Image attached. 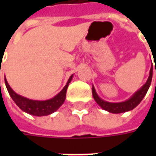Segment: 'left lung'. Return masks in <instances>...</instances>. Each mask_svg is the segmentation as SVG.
<instances>
[{"label": "left lung", "mask_w": 156, "mask_h": 156, "mask_svg": "<svg viewBox=\"0 0 156 156\" xmlns=\"http://www.w3.org/2000/svg\"><path fill=\"white\" fill-rule=\"evenodd\" d=\"M152 76H153V65H151V69L149 71V76L147 78L146 83L140 89H138L129 99L125 101H122V102H108V101H106L101 98H100L99 95L97 94L96 91H95V88L93 86L92 87V94H93L94 99L102 109L108 111L109 113L120 114V113H124V112L132 110L136 106H138V104L141 102L142 99L144 98V96L146 95L147 90L150 87V84H151Z\"/></svg>", "instance_id": "1"}]
</instances>
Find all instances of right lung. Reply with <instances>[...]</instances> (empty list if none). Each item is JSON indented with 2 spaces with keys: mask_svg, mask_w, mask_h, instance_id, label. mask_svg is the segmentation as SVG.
<instances>
[{
  "mask_svg": "<svg viewBox=\"0 0 156 156\" xmlns=\"http://www.w3.org/2000/svg\"><path fill=\"white\" fill-rule=\"evenodd\" d=\"M73 75H72L69 77L67 84L65 85V87H63L62 90L60 93L57 94L55 96H54L51 99L46 100V101L28 99V98H26L24 96H21L20 94H16L10 87L6 77H5V84H6V87H7V89L9 91L11 98L13 99L15 104L17 105L21 110L26 112L29 115H35V116H45V115H51L54 112H55L63 104V102L65 101V99H66L67 89L69 87V84L73 78Z\"/></svg>",
  "mask_w": 156,
  "mask_h": 156,
  "instance_id": "right-lung-1",
  "label": "right lung"
}]
</instances>
